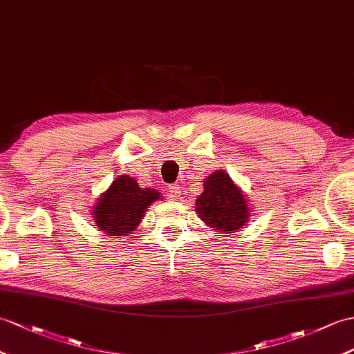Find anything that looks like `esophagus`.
<instances>
[{
  "label": "esophagus",
  "instance_id": "1",
  "mask_svg": "<svg viewBox=\"0 0 354 354\" xmlns=\"http://www.w3.org/2000/svg\"><path fill=\"white\" fill-rule=\"evenodd\" d=\"M168 192H169L172 200H180V198H182V187H180L178 185H171L168 187Z\"/></svg>",
  "mask_w": 354,
  "mask_h": 354
}]
</instances>
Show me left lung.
<instances>
[{"label":"left lung","instance_id":"obj_1","mask_svg":"<svg viewBox=\"0 0 354 354\" xmlns=\"http://www.w3.org/2000/svg\"><path fill=\"white\" fill-rule=\"evenodd\" d=\"M204 191L196 198L195 212L207 227L230 234L249 222L251 204L227 171L216 169L204 178Z\"/></svg>","mask_w":354,"mask_h":354}]
</instances>
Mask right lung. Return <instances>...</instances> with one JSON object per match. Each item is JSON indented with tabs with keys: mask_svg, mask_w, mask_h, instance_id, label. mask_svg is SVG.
I'll return each instance as SVG.
<instances>
[{
	"mask_svg": "<svg viewBox=\"0 0 354 354\" xmlns=\"http://www.w3.org/2000/svg\"><path fill=\"white\" fill-rule=\"evenodd\" d=\"M159 200L162 195L156 189L141 187L131 176H118L93 205L94 227L114 237L132 234L149 207Z\"/></svg>",
	"mask_w": 354,
	"mask_h": 354,
	"instance_id": "1",
	"label": "right lung"
}]
</instances>
